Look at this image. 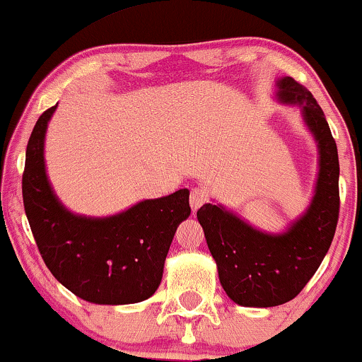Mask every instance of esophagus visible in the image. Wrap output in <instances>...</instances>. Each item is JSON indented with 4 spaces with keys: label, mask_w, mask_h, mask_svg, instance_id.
I'll return each instance as SVG.
<instances>
[{
    "label": "esophagus",
    "mask_w": 362,
    "mask_h": 362,
    "mask_svg": "<svg viewBox=\"0 0 362 362\" xmlns=\"http://www.w3.org/2000/svg\"><path fill=\"white\" fill-rule=\"evenodd\" d=\"M208 202V191L204 189V188H193L191 189V193H189V204H191V208H193V211H196V209H198L199 206H202V204H204Z\"/></svg>",
    "instance_id": "obj_1"
}]
</instances>
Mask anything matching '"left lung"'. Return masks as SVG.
Returning a JSON list of instances; mask_svg holds the SVG:
<instances>
[{
	"label": "left lung",
	"instance_id": "1",
	"mask_svg": "<svg viewBox=\"0 0 362 362\" xmlns=\"http://www.w3.org/2000/svg\"><path fill=\"white\" fill-rule=\"evenodd\" d=\"M276 99L302 109L319 147V176L307 211L284 233H265L220 204L198 209L221 287L235 304L275 307L300 293L322 263L339 218L337 146L314 95L292 77L276 80Z\"/></svg>",
	"mask_w": 362,
	"mask_h": 362
}]
</instances>
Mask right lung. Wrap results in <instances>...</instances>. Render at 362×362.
<instances>
[{
    "label": "right lung",
    "mask_w": 362,
    "mask_h": 362,
    "mask_svg": "<svg viewBox=\"0 0 362 362\" xmlns=\"http://www.w3.org/2000/svg\"><path fill=\"white\" fill-rule=\"evenodd\" d=\"M55 109L45 110L35 124L21 181L40 255L58 282L83 300L105 305L146 300L159 287L177 225L189 216V191L144 199L107 218L70 213L45 169V132Z\"/></svg>",
    "instance_id": "right-lung-1"
}]
</instances>
